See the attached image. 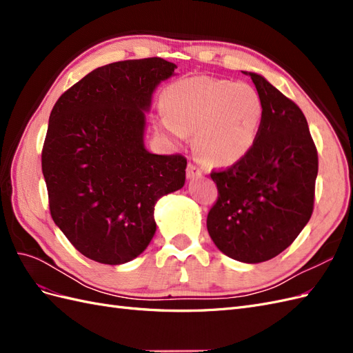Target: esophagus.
<instances>
[{"instance_id":"1","label":"esophagus","mask_w":353,"mask_h":353,"mask_svg":"<svg viewBox=\"0 0 353 353\" xmlns=\"http://www.w3.org/2000/svg\"><path fill=\"white\" fill-rule=\"evenodd\" d=\"M199 176H201V170L196 165L188 163V166H187V178L188 179H194V178H199Z\"/></svg>"}]
</instances>
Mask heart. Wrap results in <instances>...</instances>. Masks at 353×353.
<instances>
[{"label":"heart","mask_w":353,"mask_h":353,"mask_svg":"<svg viewBox=\"0 0 353 353\" xmlns=\"http://www.w3.org/2000/svg\"><path fill=\"white\" fill-rule=\"evenodd\" d=\"M165 116L157 130L176 143L194 135L197 156L212 166H231L258 140L263 103L249 83L208 77L179 79L162 92Z\"/></svg>","instance_id":"heart-1"}]
</instances>
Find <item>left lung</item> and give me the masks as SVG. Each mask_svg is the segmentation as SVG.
Masks as SVG:
<instances>
[{
	"label": "left lung",
	"mask_w": 353,
	"mask_h": 353,
	"mask_svg": "<svg viewBox=\"0 0 353 353\" xmlns=\"http://www.w3.org/2000/svg\"><path fill=\"white\" fill-rule=\"evenodd\" d=\"M243 73L263 103L261 132L240 162L210 174L218 200L206 223L223 254L259 263L285 250L311 219L318 154L302 110L262 74Z\"/></svg>",
	"instance_id": "obj_1"
}]
</instances>
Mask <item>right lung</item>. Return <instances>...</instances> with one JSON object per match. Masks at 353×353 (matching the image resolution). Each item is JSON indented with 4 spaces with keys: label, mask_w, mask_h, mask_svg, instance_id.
Segmentation results:
<instances>
[{
    "label": "right lung",
    "mask_w": 353,
    "mask_h": 353,
    "mask_svg": "<svg viewBox=\"0 0 353 353\" xmlns=\"http://www.w3.org/2000/svg\"><path fill=\"white\" fill-rule=\"evenodd\" d=\"M176 66L160 57L97 68L54 104L42 148L52 221L73 248L105 265L140 256L154 206L185 184L187 160L144 145L145 113Z\"/></svg>",
    "instance_id": "1"
}]
</instances>
